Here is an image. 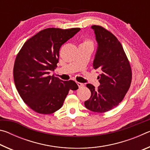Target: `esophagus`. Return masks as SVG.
Masks as SVG:
<instances>
[{"mask_svg":"<svg viewBox=\"0 0 150 150\" xmlns=\"http://www.w3.org/2000/svg\"><path fill=\"white\" fill-rule=\"evenodd\" d=\"M77 85H78V86H79V88H81V87H84V84H83V83H77Z\"/></svg>","mask_w":150,"mask_h":150,"instance_id":"esophagus-1","label":"esophagus"}]
</instances>
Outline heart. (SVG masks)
<instances>
[{
	"label": "heart",
	"mask_w": 150,
	"mask_h": 150,
	"mask_svg": "<svg viewBox=\"0 0 150 150\" xmlns=\"http://www.w3.org/2000/svg\"><path fill=\"white\" fill-rule=\"evenodd\" d=\"M81 44H93V42L90 39H85Z\"/></svg>",
	"instance_id": "heart-1"
}]
</instances>
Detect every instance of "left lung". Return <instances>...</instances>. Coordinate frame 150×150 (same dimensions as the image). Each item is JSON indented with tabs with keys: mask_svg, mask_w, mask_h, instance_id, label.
<instances>
[{
	"mask_svg": "<svg viewBox=\"0 0 150 150\" xmlns=\"http://www.w3.org/2000/svg\"><path fill=\"white\" fill-rule=\"evenodd\" d=\"M98 42L93 67L100 71L98 79L100 86L96 89L87 84L91 95L85 102L88 110L106 112L117 106L130 87L132 73L122 45L115 35L101 26L93 25Z\"/></svg>",
	"mask_w": 150,
	"mask_h": 150,
	"instance_id": "obj_1",
	"label": "left lung"
}]
</instances>
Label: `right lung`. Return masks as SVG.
I'll return each instance as SVG.
<instances>
[{"label":"right lung","instance_id":"obj_1","mask_svg":"<svg viewBox=\"0 0 150 150\" xmlns=\"http://www.w3.org/2000/svg\"><path fill=\"white\" fill-rule=\"evenodd\" d=\"M79 28L63 30L49 28L24 43L15 59L14 83L20 97L36 112L50 115L62 108L69 90L78 85L53 75L59 62V49L79 31Z\"/></svg>","mask_w":150,"mask_h":150}]
</instances>
